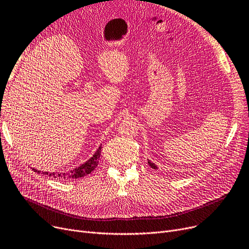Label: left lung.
Returning a JSON list of instances; mask_svg holds the SVG:
<instances>
[{"label": "left lung", "mask_w": 249, "mask_h": 249, "mask_svg": "<svg viewBox=\"0 0 249 249\" xmlns=\"http://www.w3.org/2000/svg\"><path fill=\"white\" fill-rule=\"evenodd\" d=\"M148 165L150 166V167H152V168H154V169H156L158 167H156V165L154 164V163H152V162H150V160H148Z\"/></svg>", "instance_id": "1"}]
</instances>
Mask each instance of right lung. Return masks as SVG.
<instances>
[{"label": "right lung", "instance_id": "right-lung-1", "mask_svg": "<svg viewBox=\"0 0 249 249\" xmlns=\"http://www.w3.org/2000/svg\"><path fill=\"white\" fill-rule=\"evenodd\" d=\"M101 148L102 147H99V149L97 150V152L94 154L93 158H91L89 161H87L85 164L81 165L80 167H77L75 169H73V171L70 172L69 174H48V173H43L45 175H47L48 177H52V178H83L85 176H88L89 174H90L91 172L94 171V169L96 168V166L98 165L99 163V160H100V155H101ZM34 172H37L35 171V169H33ZM39 173V172H37Z\"/></svg>", "mask_w": 249, "mask_h": 249}]
</instances>
